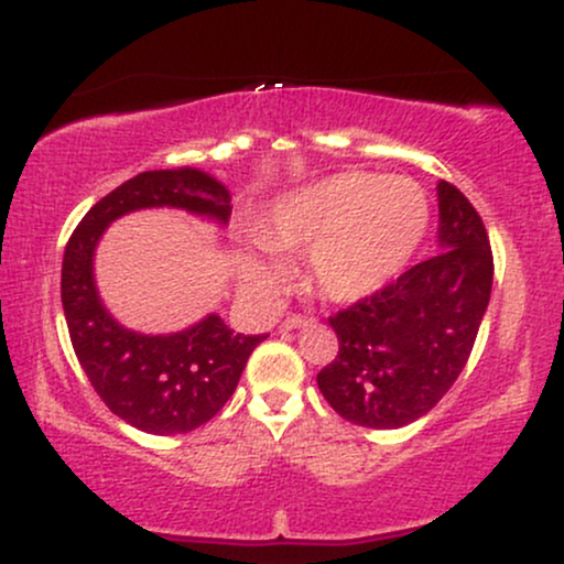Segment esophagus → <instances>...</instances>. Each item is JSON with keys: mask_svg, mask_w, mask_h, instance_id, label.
<instances>
[{"mask_svg": "<svg viewBox=\"0 0 564 564\" xmlns=\"http://www.w3.org/2000/svg\"><path fill=\"white\" fill-rule=\"evenodd\" d=\"M307 323H310L307 315L291 313V315H286V318H283V323H281V332H294V328L307 326Z\"/></svg>", "mask_w": 564, "mask_h": 564, "instance_id": "34e87169", "label": "esophagus"}]
</instances>
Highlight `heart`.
Returning a JSON list of instances; mask_svg holds the SVG:
<instances>
[{"instance_id": "heart-1", "label": "heart", "mask_w": 564, "mask_h": 564, "mask_svg": "<svg viewBox=\"0 0 564 564\" xmlns=\"http://www.w3.org/2000/svg\"><path fill=\"white\" fill-rule=\"evenodd\" d=\"M430 204L411 177L341 172L278 198L257 223V241L270 251L307 249V281L332 302H358L384 289L422 243ZM243 281L273 289L281 268L246 249Z\"/></svg>"}]
</instances>
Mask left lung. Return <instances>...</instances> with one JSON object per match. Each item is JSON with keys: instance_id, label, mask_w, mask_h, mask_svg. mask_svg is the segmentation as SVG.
<instances>
[{"instance_id": "obj_1", "label": "left lung", "mask_w": 564, "mask_h": 564, "mask_svg": "<svg viewBox=\"0 0 564 564\" xmlns=\"http://www.w3.org/2000/svg\"><path fill=\"white\" fill-rule=\"evenodd\" d=\"M440 246L377 294L334 313L336 358L318 373L328 405L368 430L430 413L467 366L494 286V251L469 198L440 183Z\"/></svg>"}]
</instances>
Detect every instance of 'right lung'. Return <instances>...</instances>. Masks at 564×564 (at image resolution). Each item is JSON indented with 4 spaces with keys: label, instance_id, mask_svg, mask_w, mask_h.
<instances>
[{
    "label": "right lung",
    "instance_id": "right-lung-1",
    "mask_svg": "<svg viewBox=\"0 0 564 564\" xmlns=\"http://www.w3.org/2000/svg\"><path fill=\"white\" fill-rule=\"evenodd\" d=\"M148 206H177L228 223L230 193L198 170L142 172L100 198L66 243L61 300L70 345L89 384L119 419L151 435H185L230 400L246 360L264 336L232 334L219 315L170 336L119 326L93 278L95 246L116 217Z\"/></svg>",
    "mask_w": 564,
    "mask_h": 564
}]
</instances>
